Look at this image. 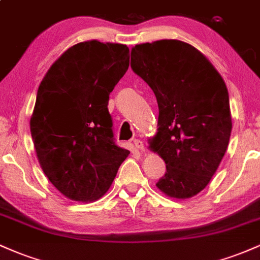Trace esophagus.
Wrapping results in <instances>:
<instances>
[{
    "label": "esophagus",
    "instance_id": "esophagus-1",
    "mask_svg": "<svg viewBox=\"0 0 260 260\" xmlns=\"http://www.w3.org/2000/svg\"><path fill=\"white\" fill-rule=\"evenodd\" d=\"M133 143H134V147L137 149H139L140 151H144V143H143L142 139H134Z\"/></svg>",
    "mask_w": 260,
    "mask_h": 260
}]
</instances>
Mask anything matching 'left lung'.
<instances>
[{
    "mask_svg": "<svg viewBox=\"0 0 260 260\" xmlns=\"http://www.w3.org/2000/svg\"><path fill=\"white\" fill-rule=\"evenodd\" d=\"M131 67L159 106V128L149 148L165 161L166 174L156 187L177 199L198 194L216 172L231 136L225 82L202 52L180 40L136 45Z\"/></svg>",
    "mask_w": 260,
    "mask_h": 260,
    "instance_id": "8db88e82",
    "label": "left lung"
}]
</instances>
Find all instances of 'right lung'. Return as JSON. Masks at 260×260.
Here are the masks:
<instances>
[{
  "instance_id": "add662e5",
  "label": "right lung",
  "mask_w": 260,
  "mask_h": 260,
  "mask_svg": "<svg viewBox=\"0 0 260 260\" xmlns=\"http://www.w3.org/2000/svg\"><path fill=\"white\" fill-rule=\"evenodd\" d=\"M129 66L126 45L84 41L53 63L38 89L30 132L44 174L72 201L107 192L129 154L115 143L109 95Z\"/></svg>"
}]
</instances>
